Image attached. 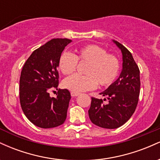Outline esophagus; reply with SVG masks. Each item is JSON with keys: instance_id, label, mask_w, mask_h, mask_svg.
Returning a JSON list of instances; mask_svg holds the SVG:
<instances>
[{"instance_id": "1", "label": "esophagus", "mask_w": 160, "mask_h": 160, "mask_svg": "<svg viewBox=\"0 0 160 160\" xmlns=\"http://www.w3.org/2000/svg\"><path fill=\"white\" fill-rule=\"evenodd\" d=\"M71 96H72V97H77V96H78L79 95H80V93H78V92H71Z\"/></svg>"}]
</instances>
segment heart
<instances>
[{
	"label": "heart",
	"instance_id": "heart-1",
	"mask_svg": "<svg viewBox=\"0 0 160 160\" xmlns=\"http://www.w3.org/2000/svg\"><path fill=\"white\" fill-rule=\"evenodd\" d=\"M80 62L88 63L85 76L74 74L62 82L65 89L74 92H81L93 89L97 84L107 86L113 83L120 71V62L113 54L98 45H87L82 47L74 56L69 52H63L59 57L58 66L63 74L74 73Z\"/></svg>",
	"mask_w": 160,
	"mask_h": 160
}]
</instances>
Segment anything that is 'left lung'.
<instances>
[{
    "label": "left lung",
    "instance_id": "left-lung-1",
    "mask_svg": "<svg viewBox=\"0 0 160 160\" xmlns=\"http://www.w3.org/2000/svg\"><path fill=\"white\" fill-rule=\"evenodd\" d=\"M121 50L122 68L118 79L100 93L108 100L92 98L89 117L92 123L104 128H117L132 116L140 93V71L132 53L123 45L113 40ZM106 98H104L105 101Z\"/></svg>",
    "mask_w": 160,
    "mask_h": 160
}]
</instances>
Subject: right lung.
<instances>
[{"instance_id":"add662e5","label":"right lung","mask_w":160,"mask_h":160,"mask_svg":"<svg viewBox=\"0 0 160 160\" xmlns=\"http://www.w3.org/2000/svg\"><path fill=\"white\" fill-rule=\"evenodd\" d=\"M72 41L55 38L32 53L24 65L19 80L22 109L33 124L40 128H54L63 124L67 117L71 94L58 89L56 98L49 91L58 86L59 57Z\"/></svg>"}]
</instances>
